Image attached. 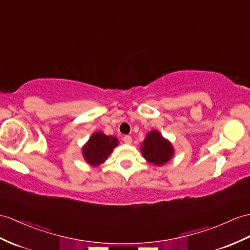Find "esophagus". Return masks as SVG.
<instances>
[{
  "mask_svg": "<svg viewBox=\"0 0 250 250\" xmlns=\"http://www.w3.org/2000/svg\"><path fill=\"white\" fill-rule=\"evenodd\" d=\"M123 141H124L126 144H131L132 139H131L130 136H125V137L123 138Z\"/></svg>",
  "mask_w": 250,
  "mask_h": 250,
  "instance_id": "1",
  "label": "esophagus"
}]
</instances>
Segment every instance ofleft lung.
Instances as JSON below:
<instances>
[{
  "mask_svg": "<svg viewBox=\"0 0 250 250\" xmlns=\"http://www.w3.org/2000/svg\"><path fill=\"white\" fill-rule=\"evenodd\" d=\"M140 148L144 159L157 167L167 164L175 155L173 144L156 129L147 132Z\"/></svg>",
  "mask_w": 250,
  "mask_h": 250,
  "instance_id": "1",
  "label": "left lung"
}]
</instances>
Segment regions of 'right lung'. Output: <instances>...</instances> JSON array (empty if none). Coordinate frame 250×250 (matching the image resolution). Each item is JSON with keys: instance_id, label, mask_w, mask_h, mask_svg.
<instances>
[{"instance_id": "right-lung-1", "label": "right lung", "mask_w": 250, "mask_h": 250, "mask_svg": "<svg viewBox=\"0 0 250 250\" xmlns=\"http://www.w3.org/2000/svg\"><path fill=\"white\" fill-rule=\"evenodd\" d=\"M118 145L117 137L106 136L104 132L95 131L83 146L82 155L89 166L95 167L104 163Z\"/></svg>"}]
</instances>
